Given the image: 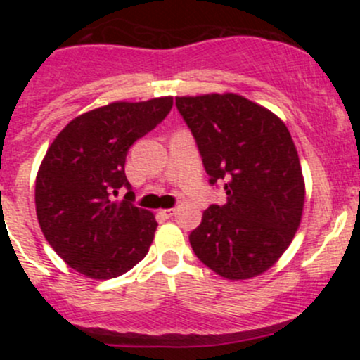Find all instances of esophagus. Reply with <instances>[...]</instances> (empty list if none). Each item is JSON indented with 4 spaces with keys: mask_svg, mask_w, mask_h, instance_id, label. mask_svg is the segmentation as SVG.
I'll use <instances>...</instances> for the list:
<instances>
[{
    "mask_svg": "<svg viewBox=\"0 0 360 360\" xmlns=\"http://www.w3.org/2000/svg\"><path fill=\"white\" fill-rule=\"evenodd\" d=\"M160 214L165 217H172L174 214H176V209H163V210H160Z\"/></svg>",
    "mask_w": 360,
    "mask_h": 360,
    "instance_id": "esophagus-1",
    "label": "esophagus"
}]
</instances>
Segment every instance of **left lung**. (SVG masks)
Here are the masks:
<instances>
[{"label":"left lung","mask_w":360,"mask_h":360,"mask_svg":"<svg viewBox=\"0 0 360 360\" xmlns=\"http://www.w3.org/2000/svg\"><path fill=\"white\" fill-rule=\"evenodd\" d=\"M210 186L224 184L226 203L203 210L190 233L205 266L230 281L266 271L292 242L304 183L296 146L278 116L235 94L176 97Z\"/></svg>","instance_id":"left-lung-1"}]
</instances>
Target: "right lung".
I'll list each match as a JSON object with an SVG mask.
<instances>
[{
	"label": "right lung",
	"mask_w": 360,
	"mask_h": 360,
	"mask_svg": "<svg viewBox=\"0 0 360 360\" xmlns=\"http://www.w3.org/2000/svg\"><path fill=\"white\" fill-rule=\"evenodd\" d=\"M170 110L172 97L97 108L69 122L46 151L36 177V214L52 249L79 274L120 277L148 254L158 223L132 203L125 158ZM120 187L129 191L116 202Z\"/></svg>",
	"instance_id": "obj_1"
}]
</instances>
